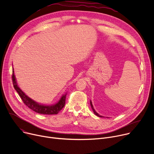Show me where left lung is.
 <instances>
[{"instance_id":"8db88e82","label":"left lung","mask_w":154,"mask_h":154,"mask_svg":"<svg viewBox=\"0 0 154 154\" xmlns=\"http://www.w3.org/2000/svg\"><path fill=\"white\" fill-rule=\"evenodd\" d=\"M90 105H91V108H92V109H93V111H94V113L97 115V116H99V117H102V116H100V115H99L98 113H97V112L95 111V110L94 109V106H93V105H92V103H91V102L90 101Z\"/></svg>"}]
</instances>
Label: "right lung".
Instances as JSON below:
<instances>
[{
	"mask_svg": "<svg viewBox=\"0 0 154 154\" xmlns=\"http://www.w3.org/2000/svg\"><path fill=\"white\" fill-rule=\"evenodd\" d=\"M12 78L14 87L17 91V93L22 100L25 105H26L31 109L38 112V113L43 115H56L64 106L66 103V98L67 93L63 95L57 103L54 105L47 106L39 105L36 102L34 101L33 100L31 99L30 98H29L28 96H26L24 92L19 88L15 80V77L14 73V69L12 71Z\"/></svg>",
	"mask_w": 154,
	"mask_h": 154,
	"instance_id": "add662e5",
	"label": "right lung"
}]
</instances>
